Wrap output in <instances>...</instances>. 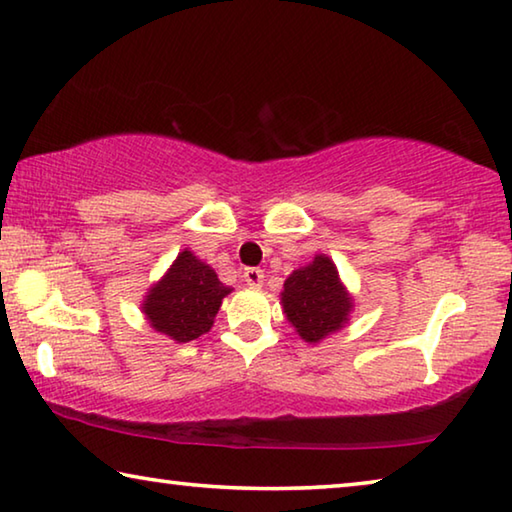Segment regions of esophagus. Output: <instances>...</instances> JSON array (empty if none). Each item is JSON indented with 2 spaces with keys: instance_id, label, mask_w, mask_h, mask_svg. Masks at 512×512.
Wrapping results in <instances>:
<instances>
[{
  "instance_id": "34e87169",
  "label": "esophagus",
  "mask_w": 512,
  "mask_h": 512,
  "mask_svg": "<svg viewBox=\"0 0 512 512\" xmlns=\"http://www.w3.org/2000/svg\"><path fill=\"white\" fill-rule=\"evenodd\" d=\"M244 280L248 282V287H262V282H264V271H262V268L248 266L246 271H244Z\"/></svg>"
}]
</instances>
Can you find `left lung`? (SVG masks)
Returning a JSON list of instances; mask_svg holds the SVG:
<instances>
[{
    "label": "left lung",
    "mask_w": 512,
    "mask_h": 512,
    "mask_svg": "<svg viewBox=\"0 0 512 512\" xmlns=\"http://www.w3.org/2000/svg\"><path fill=\"white\" fill-rule=\"evenodd\" d=\"M284 314L307 343H318L341 329L352 309V300L339 282V271L325 255L298 268L284 282Z\"/></svg>",
    "instance_id": "obj_1"
}]
</instances>
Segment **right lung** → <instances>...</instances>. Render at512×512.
Wrapping results in <instances>:
<instances>
[{"label":"right lung","instance_id":"right-lung-1","mask_svg":"<svg viewBox=\"0 0 512 512\" xmlns=\"http://www.w3.org/2000/svg\"><path fill=\"white\" fill-rule=\"evenodd\" d=\"M230 291L192 250H183L169 273L149 291L144 314L153 329L178 343H189L210 332L221 300Z\"/></svg>","mask_w":512,"mask_h":512}]
</instances>
